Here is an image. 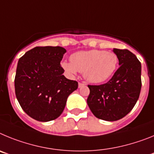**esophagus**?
<instances>
[{"label": "esophagus", "mask_w": 154, "mask_h": 154, "mask_svg": "<svg viewBox=\"0 0 154 154\" xmlns=\"http://www.w3.org/2000/svg\"><path fill=\"white\" fill-rule=\"evenodd\" d=\"M85 85V83H82V82H79V88H81V87Z\"/></svg>", "instance_id": "34e87169"}]
</instances>
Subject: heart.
Segmentation results:
<instances>
[{"instance_id":"obj_1","label":"heart","mask_w":154,"mask_h":154,"mask_svg":"<svg viewBox=\"0 0 154 154\" xmlns=\"http://www.w3.org/2000/svg\"><path fill=\"white\" fill-rule=\"evenodd\" d=\"M71 62H63L62 66L67 73L75 75L83 72L84 78L92 83H100L115 72L118 57L114 52L92 49L81 51L71 55Z\"/></svg>"}]
</instances>
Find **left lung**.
<instances>
[{
  "label": "left lung",
  "instance_id": "obj_1",
  "mask_svg": "<svg viewBox=\"0 0 154 154\" xmlns=\"http://www.w3.org/2000/svg\"><path fill=\"white\" fill-rule=\"evenodd\" d=\"M119 68L112 79L99 85H89L87 104L96 117L106 121L122 119L133 109L141 90V63L127 49L113 48Z\"/></svg>",
  "mask_w": 154,
  "mask_h": 154
}]
</instances>
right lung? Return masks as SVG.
Wrapping results in <instances>:
<instances>
[{"label": "right lung", "instance_id": "obj_1", "mask_svg": "<svg viewBox=\"0 0 154 154\" xmlns=\"http://www.w3.org/2000/svg\"><path fill=\"white\" fill-rule=\"evenodd\" d=\"M66 50L59 46L35 47L18 60L14 79L15 95L22 109L41 122L62 113L69 96L78 82L64 76L60 65Z\"/></svg>", "mask_w": 154, "mask_h": 154}]
</instances>
